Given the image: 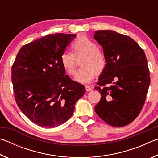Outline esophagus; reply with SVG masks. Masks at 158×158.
Wrapping results in <instances>:
<instances>
[{
    "mask_svg": "<svg viewBox=\"0 0 158 158\" xmlns=\"http://www.w3.org/2000/svg\"><path fill=\"white\" fill-rule=\"evenodd\" d=\"M85 90H86V91L89 92V91H91L93 89H92V87L90 86V85H85Z\"/></svg>",
    "mask_w": 158,
    "mask_h": 158,
    "instance_id": "34e87169",
    "label": "esophagus"
}]
</instances>
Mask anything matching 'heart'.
<instances>
[{
    "mask_svg": "<svg viewBox=\"0 0 158 158\" xmlns=\"http://www.w3.org/2000/svg\"><path fill=\"white\" fill-rule=\"evenodd\" d=\"M74 54L71 52L63 53L60 63L63 69L69 75L75 72L76 58L83 56L80 64L82 66L75 74L74 80L81 84H88L100 74L106 68V60L104 52L97 44L85 36H79L72 44Z\"/></svg>",
    "mask_w": 158,
    "mask_h": 158,
    "instance_id": "obj_1",
    "label": "heart"
}]
</instances>
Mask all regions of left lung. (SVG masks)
Masks as SVG:
<instances>
[{"instance_id": "obj_1", "label": "left lung", "mask_w": 158, "mask_h": 158, "mask_svg": "<svg viewBox=\"0 0 158 158\" xmlns=\"http://www.w3.org/2000/svg\"><path fill=\"white\" fill-rule=\"evenodd\" d=\"M106 65L95 89L101 99L95 106L106 123L123 127L132 123L142 109L151 82L143 50L133 39L116 31H95Z\"/></svg>"}]
</instances>
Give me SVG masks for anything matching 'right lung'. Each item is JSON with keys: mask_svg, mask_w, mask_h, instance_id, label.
<instances>
[{"mask_svg": "<svg viewBox=\"0 0 158 158\" xmlns=\"http://www.w3.org/2000/svg\"><path fill=\"white\" fill-rule=\"evenodd\" d=\"M75 34L48 35L21 48L12 67V81L19 108L34 123L45 127L63 124L85 92L72 80L60 63Z\"/></svg>", "mask_w": 158, "mask_h": 158, "instance_id": "1", "label": "right lung"}]
</instances>
